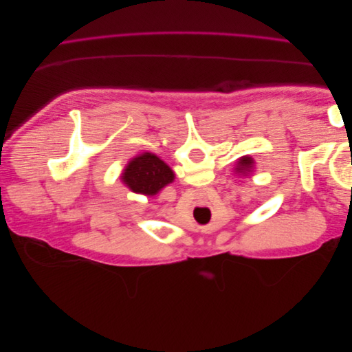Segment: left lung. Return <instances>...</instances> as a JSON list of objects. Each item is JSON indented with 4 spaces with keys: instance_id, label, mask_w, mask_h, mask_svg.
I'll return each mask as SVG.
<instances>
[{
    "instance_id": "8db88e82",
    "label": "left lung",
    "mask_w": 352,
    "mask_h": 352,
    "mask_svg": "<svg viewBox=\"0 0 352 352\" xmlns=\"http://www.w3.org/2000/svg\"><path fill=\"white\" fill-rule=\"evenodd\" d=\"M252 164H254V160L251 157L243 155V157L239 158L235 172L241 173V175H250L251 173V168H252Z\"/></svg>"
}]
</instances>
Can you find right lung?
<instances>
[{"instance_id": "add662e5", "label": "right lung", "mask_w": 352, "mask_h": 352, "mask_svg": "<svg viewBox=\"0 0 352 352\" xmlns=\"http://www.w3.org/2000/svg\"><path fill=\"white\" fill-rule=\"evenodd\" d=\"M122 179L133 192L155 195L160 189L173 182L175 173L163 160L151 153H144L127 163Z\"/></svg>"}]
</instances>
